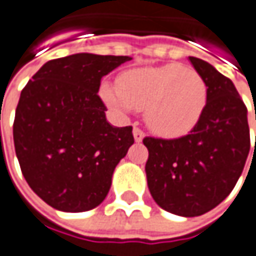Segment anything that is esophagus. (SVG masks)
Segmentation results:
<instances>
[{
	"label": "esophagus",
	"instance_id": "1",
	"mask_svg": "<svg viewBox=\"0 0 256 256\" xmlns=\"http://www.w3.org/2000/svg\"><path fill=\"white\" fill-rule=\"evenodd\" d=\"M132 134H134L135 142H141V141L144 140V136H146V135H144V132H142V131H141L140 128H136V126H135V128H134Z\"/></svg>",
	"mask_w": 256,
	"mask_h": 256
}]
</instances>
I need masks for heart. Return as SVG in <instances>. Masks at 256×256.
<instances>
[{
  "label": "heart",
  "mask_w": 256,
  "mask_h": 256,
  "mask_svg": "<svg viewBox=\"0 0 256 256\" xmlns=\"http://www.w3.org/2000/svg\"><path fill=\"white\" fill-rule=\"evenodd\" d=\"M100 98L118 112L146 109V121L161 135L190 132L208 104V86L193 68L178 63L148 66L125 72L120 88L102 84Z\"/></svg>",
  "instance_id": "b5f03b06"
}]
</instances>
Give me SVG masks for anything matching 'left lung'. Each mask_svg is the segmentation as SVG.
I'll return each mask as SVG.
<instances>
[{"instance_id":"8db88e82","label":"left lung","mask_w":256,"mask_h":256,"mask_svg":"<svg viewBox=\"0 0 256 256\" xmlns=\"http://www.w3.org/2000/svg\"><path fill=\"white\" fill-rule=\"evenodd\" d=\"M188 60L208 86L200 121L182 138L147 136L142 142L148 148L146 174L154 202L172 214L194 218L229 196L250 144L248 110L234 82L202 58Z\"/></svg>"}]
</instances>
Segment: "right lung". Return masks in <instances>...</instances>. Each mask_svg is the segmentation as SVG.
Masks as SVG:
<instances>
[{"instance_id": "obj_1", "label": "right lung", "mask_w": 256, "mask_h": 256, "mask_svg": "<svg viewBox=\"0 0 256 256\" xmlns=\"http://www.w3.org/2000/svg\"><path fill=\"white\" fill-rule=\"evenodd\" d=\"M130 56L78 53L44 63L20 95L12 126L20 167L47 204L79 213L99 206L134 144L132 126H114L98 95L104 76Z\"/></svg>"}]
</instances>
